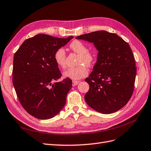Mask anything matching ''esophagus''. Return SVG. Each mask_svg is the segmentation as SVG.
Here are the masks:
<instances>
[{"label":"esophagus","instance_id":"1","mask_svg":"<svg viewBox=\"0 0 151 151\" xmlns=\"http://www.w3.org/2000/svg\"><path fill=\"white\" fill-rule=\"evenodd\" d=\"M79 82H80V81H78L73 80V84H72V85L73 86V87H75V86H76V85H78Z\"/></svg>","mask_w":151,"mask_h":151}]
</instances>
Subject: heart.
I'll return each instance as SVG.
<instances>
[{
	"label": "heart",
	"instance_id": "heart-1",
	"mask_svg": "<svg viewBox=\"0 0 151 151\" xmlns=\"http://www.w3.org/2000/svg\"><path fill=\"white\" fill-rule=\"evenodd\" d=\"M70 48L80 55L78 64L79 66L75 68H69L64 72V76L74 80L83 78L88 75L87 66H90L95 60L94 54L88 50V48L84 43L79 40L73 41L70 45ZM66 52L63 48L58 49L54 54V58L57 65L62 68H66Z\"/></svg>",
	"mask_w": 151,
	"mask_h": 151
}]
</instances>
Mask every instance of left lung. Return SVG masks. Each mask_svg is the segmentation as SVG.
I'll return each mask as SVG.
<instances>
[{
    "instance_id": "obj_1",
    "label": "left lung",
    "mask_w": 151,
    "mask_h": 151,
    "mask_svg": "<svg viewBox=\"0 0 151 151\" xmlns=\"http://www.w3.org/2000/svg\"><path fill=\"white\" fill-rule=\"evenodd\" d=\"M93 43L98 50L97 61L85 81L90 88L87 104L102 114L115 113L130 99L137 68L130 45L115 33L104 30L76 37Z\"/></svg>"
}]
</instances>
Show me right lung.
Instances as JSON below:
<instances>
[{
    "label": "right lung",
    "instance_id": "add662e5",
    "mask_svg": "<svg viewBox=\"0 0 151 151\" xmlns=\"http://www.w3.org/2000/svg\"><path fill=\"white\" fill-rule=\"evenodd\" d=\"M73 38L38 34L24 40L14 55L12 83L17 96L23 108L36 118H53L66 104L72 81L67 78L52 83L61 76L54 55Z\"/></svg>",
    "mask_w": 151,
    "mask_h": 151
}]
</instances>
